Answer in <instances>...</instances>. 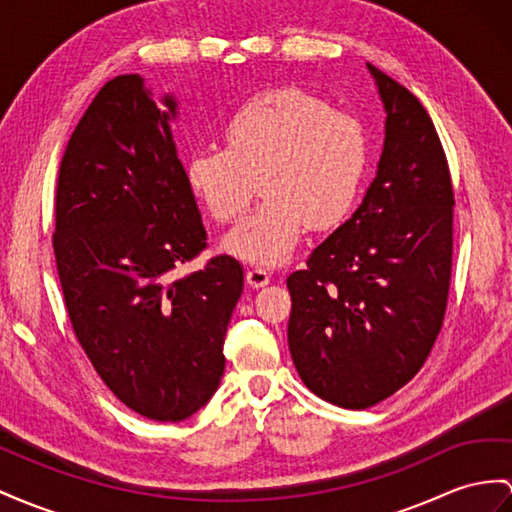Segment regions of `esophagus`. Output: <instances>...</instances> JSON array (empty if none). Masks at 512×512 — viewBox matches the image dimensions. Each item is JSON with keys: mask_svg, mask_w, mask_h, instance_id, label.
<instances>
[{"mask_svg": "<svg viewBox=\"0 0 512 512\" xmlns=\"http://www.w3.org/2000/svg\"><path fill=\"white\" fill-rule=\"evenodd\" d=\"M246 283L251 285V287H264V285H268L270 283V272L268 270H264V268H253V270H248L246 272Z\"/></svg>", "mask_w": 512, "mask_h": 512, "instance_id": "34e87169", "label": "esophagus"}]
</instances>
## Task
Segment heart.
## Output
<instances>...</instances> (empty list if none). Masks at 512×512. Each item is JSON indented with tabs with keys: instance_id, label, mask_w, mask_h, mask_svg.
<instances>
[{
	"instance_id": "obj_1",
	"label": "heart",
	"mask_w": 512,
	"mask_h": 512,
	"mask_svg": "<svg viewBox=\"0 0 512 512\" xmlns=\"http://www.w3.org/2000/svg\"><path fill=\"white\" fill-rule=\"evenodd\" d=\"M222 138L225 149L188 155L186 179L220 222L244 212L257 179L264 201L222 240L227 253L248 264H283L307 225H339L357 199L368 162L363 127L303 90L281 88L244 103Z\"/></svg>"
}]
</instances>
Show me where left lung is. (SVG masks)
Segmentation results:
<instances>
[{
  "label": "left lung",
  "mask_w": 512,
  "mask_h": 512,
  "mask_svg": "<svg viewBox=\"0 0 512 512\" xmlns=\"http://www.w3.org/2000/svg\"><path fill=\"white\" fill-rule=\"evenodd\" d=\"M385 142L361 205L287 277V344L303 383L368 409L422 368L441 331L452 274L448 160L415 95L368 62Z\"/></svg>",
  "instance_id": "left-lung-1"
}]
</instances>
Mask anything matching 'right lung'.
Instances as JSON below:
<instances>
[{
  "mask_svg": "<svg viewBox=\"0 0 512 512\" xmlns=\"http://www.w3.org/2000/svg\"><path fill=\"white\" fill-rule=\"evenodd\" d=\"M177 99L140 75L99 90L64 151L54 253L73 331L131 411L181 422L225 372L227 326L244 272L229 255L175 279L207 233L177 157Z\"/></svg>",
  "mask_w": 512,
  "mask_h": 512,
  "instance_id": "right-lung-1",
  "label": "right lung"
}]
</instances>
